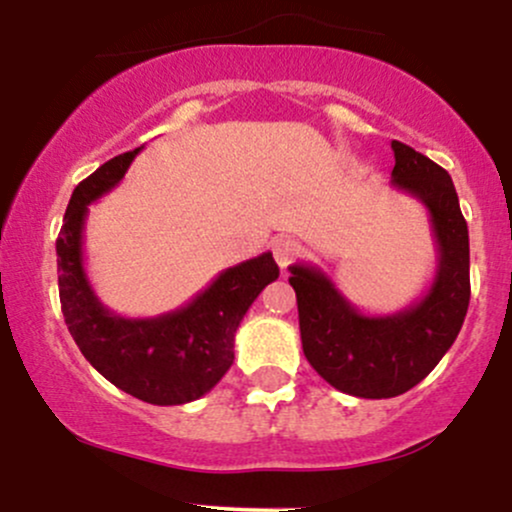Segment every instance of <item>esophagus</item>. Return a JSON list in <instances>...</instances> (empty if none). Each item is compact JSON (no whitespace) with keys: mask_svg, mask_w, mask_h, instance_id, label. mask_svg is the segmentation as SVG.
I'll return each instance as SVG.
<instances>
[{"mask_svg":"<svg viewBox=\"0 0 512 512\" xmlns=\"http://www.w3.org/2000/svg\"><path fill=\"white\" fill-rule=\"evenodd\" d=\"M272 252H274L276 264H279L281 269H286L291 262H296L298 257H301L303 248L291 238H276L272 243Z\"/></svg>","mask_w":512,"mask_h":512,"instance_id":"34e87169","label":"esophagus"}]
</instances>
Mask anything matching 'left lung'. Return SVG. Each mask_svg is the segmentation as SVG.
Masks as SVG:
<instances>
[{
	"mask_svg": "<svg viewBox=\"0 0 512 512\" xmlns=\"http://www.w3.org/2000/svg\"><path fill=\"white\" fill-rule=\"evenodd\" d=\"M392 187L419 199L436 240V274L424 296L392 315H366L322 269L291 264L303 354L346 395H404L438 366L462 330L469 305V233L448 170L392 142Z\"/></svg>",
	"mask_w": 512,
	"mask_h": 512,
	"instance_id": "obj_1",
	"label": "left lung"
}]
</instances>
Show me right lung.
<instances>
[{
  "mask_svg": "<svg viewBox=\"0 0 512 512\" xmlns=\"http://www.w3.org/2000/svg\"><path fill=\"white\" fill-rule=\"evenodd\" d=\"M139 151L110 158L76 185L57 238V281L64 322L86 361L127 395L170 407L204 397L226 375L236 330L264 286L279 279V267L272 252H262L223 269L187 305L156 317H122L105 308L84 267L88 204L125 178Z\"/></svg>",
  "mask_w": 512,
  "mask_h": 512,
  "instance_id": "add662e5",
  "label": "right lung"
}]
</instances>
